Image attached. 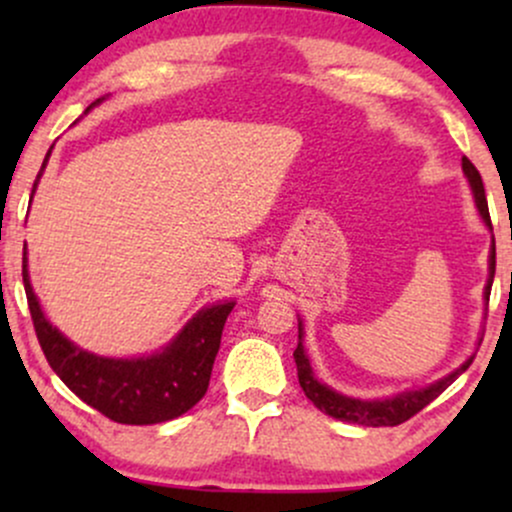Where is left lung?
Returning a JSON list of instances; mask_svg holds the SVG:
<instances>
[{"instance_id":"obj_1","label":"left lung","mask_w":512,"mask_h":512,"mask_svg":"<svg viewBox=\"0 0 512 512\" xmlns=\"http://www.w3.org/2000/svg\"><path fill=\"white\" fill-rule=\"evenodd\" d=\"M462 168L464 175H467L469 185H472L474 199H477V209L479 214L484 216V221L489 223L491 228V216H489V202H486V192H484V182H481L479 170L474 168V163L469 161L467 156L462 158ZM489 284H486V298L491 296V284H493V274H496V243L491 245V264H489ZM303 337L301 327H298V339ZM293 358H296V368H298V383H301L305 397L315 404L317 409L325 411L327 416L339 421H349V424H358V426H399L404 421H409L411 416L419 414L421 409L428 407V404L436 399L440 392L448 390V387L455 383L457 378L472 366L474 358L464 361L455 373L443 378L436 385H428L424 390H411V392H402V395L392 397V399H373V402H363V399H354V397H344L339 392L330 390L327 385L317 383L313 368H310L308 356H305L303 344L298 342L296 351H293Z\"/></svg>"}]
</instances>
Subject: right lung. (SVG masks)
Wrapping results in <instances>:
<instances>
[{"mask_svg":"<svg viewBox=\"0 0 512 512\" xmlns=\"http://www.w3.org/2000/svg\"><path fill=\"white\" fill-rule=\"evenodd\" d=\"M96 103H101V98ZM96 103H91V108ZM35 185L38 182H33V190ZM21 274L40 349L62 383L88 407L117 424L149 426L178 419L204 397L214 358L219 354L223 325L236 303H216L199 310V315L192 317L190 325L161 354L115 361L81 351L45 320L28 281L26 248Z\"/></svg>","mask_w":512,"mask_h":512,"instance_id":"obj_1","label":"right lung"}]
</instances>
